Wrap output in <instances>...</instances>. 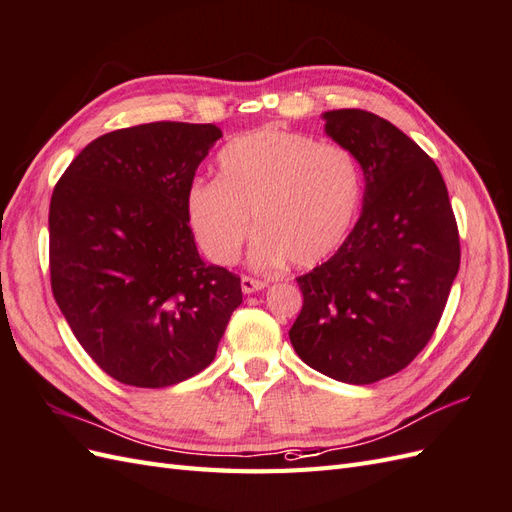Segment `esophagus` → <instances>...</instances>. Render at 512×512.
Returning a JSON list of instances; mask_svg holds the SVG:
<instances>
[{
    "label": "esophagus",
    "mask_w": 512,
    "mask_h": 512,
    "mask_svg": "<svg viewBox=\"0 0 512 512\" xmlns=\"http://www.w3.org/2000/svg\"><path fill=\"white\" fill-rule=\"evenodd\" d=\"M267 286H269L267 282L254 280V277H250V275H243L241 277V290H243V294H254L258 290H265Z\"/></svg>",
    "instance_id": "esophagus-1"
}]
</instances>
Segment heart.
Listing matches in <instances>:
<instances>
[{
	"mask_svg": "<svg viewBox=\"0 0 512 512\" xmlns=\"http://www.w3.org/2000/svg\"><path fill=\"white\" fill-rule=\"evenodd\" d=\"M361 198V164L350 149L265 126L222 147L215 181H198L188 192V220L218 265L239 258L254 217L260 235L250 260L256 269L286 260L312 269L344 245Z\"/></svg>",
	"mask_w": 512,
	"mask_h": 512,
	"instance_id": "1",
	"label": "heart"
}]
</instances>
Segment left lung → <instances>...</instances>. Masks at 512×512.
<instances>
[{"instance_id": "obj_1", "label": "left lung", "mask_w": 512, "mask_h": 512, "mask_svg": "<svg viewBox=\"0 0 512 512\" xmlns=\"http://www.w3.org/2000/svg\"><path fill=\"white\" fill-rule=\"evenodd\" d=\"M324 134L359 160V222L320 267L297 277L288 331L309 367L371 384L408 367L436 331L459 271V232L440 170L391 121L361 108L322 113Z\"/></svg>"}]
</instances>
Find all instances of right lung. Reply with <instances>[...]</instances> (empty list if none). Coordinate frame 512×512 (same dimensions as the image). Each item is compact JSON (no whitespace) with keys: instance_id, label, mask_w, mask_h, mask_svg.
Here are the masks:
<instances>
[{"instance_id":"obj_1","label":"right lung","mask_w":512,"mask_h":512,"mask_svg":"<svg viewBox=\"0 0 512 512\" xmlns=\"http://www.w3.org/2000/svg\"><path fill=\"white\" fill-rule=\"evenodd\" d=\"M222 130L153 121L89 143L55 185L51 286L74 337L117 382L162 389L218 352L241 280L200 258L188 220Z\"/></svg>"}]
</instances>
